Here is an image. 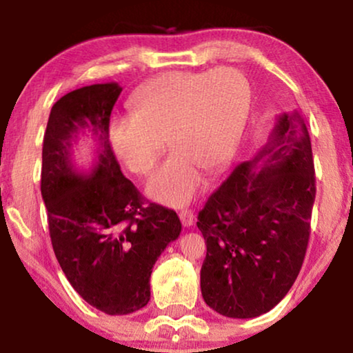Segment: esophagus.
Segmentation results:
<instances>
[{"label": "esophagus", "instance_id": "obj_1", "mask_svg": "<svg viewBox=\"0 0 353 353\" xmlns=\"http://www.w3.org/2000/svg\"><path fill=\"white\" fill-rule=\"evenodd\" d=\"M179 218L182 221V224H184V228H190L192 224H194V211L192 210H182L179 213Z\"/></svg>", "mask_w": 353, "mask_h": 353}]
</instances>
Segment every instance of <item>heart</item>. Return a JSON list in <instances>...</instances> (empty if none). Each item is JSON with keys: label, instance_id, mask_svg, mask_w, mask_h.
<instances>
[{"label": "heart", "instance_id": "heart-1", "mask_svg": "<svg viewBox=\"0 0 353 353\" xmlns=\"http://www.w3.org/2000/svg\"><path fill=\"white\" fill-rule=\"evenodd\" d=\"M132 114L110 124L111 147L124 166L145 176L166 147V163L150 177L147 194L159 203L181 206L203 184V171L228 166L241 143L250 105L242 74L229 68L213 72H168L132 97Z\"/></svg>", "mask_w": 353, "mask_h": 353}]
</instances>
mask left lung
<instances>
[{
  "mask_svg": "<svg viewBox=\"0 0 353 353\" xmlns=\"http://www.w3.org/2000/svg\"><path fill=\"white\" fill-rule=\"evenodd\" d=\"M316 195L312 142L297 111L208 196L196 225L206 256L200 288L210 308L255 318L285 297L302 268Z\"/></svg>",
  "mask_w": 353,
  "mask_h": 353,
  "instance_id": "left-lung-1",
  "label": "left lung"
}]
</instances>
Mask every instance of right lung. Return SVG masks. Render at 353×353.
<instances>
[{
  "label": "right lung",
  "mask_w": 353,
  "mask_h": 353,
  "mask_svg": "<svg viewBox=\"0 0 353 353\" xmlns=\"http://www.w3.org/2000/svg\"><path fill=\"white\" fill-rule=\"evenodd\" d=\"M116 82L69 92L51 108L41 152V196L51 245L81 297L106 314H129L150 300L153 265L179 237L176 211L150 203L124 174L110 143ZM88 130L97 143L90 174L72 147Z\"/></svg>",
  "instance_id": "right-lung-1"
}]
</instances>
